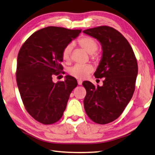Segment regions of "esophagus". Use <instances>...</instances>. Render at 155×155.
Listing matches in <instances>:
<instances>
[{"label": "esophagus", "mask_w": 155, "mask_h": 155, "mask_svg": "<svg viewBox=\"0 0 155 155\" xmlns=\"http://www.w3.org/2000/svg\"><path fill=\"white\" fill-rule=\"evenodd\" d=\"M78 85H82V80H78Z\"/></svg>", "instance_id": "34e87169"}]
</instances>
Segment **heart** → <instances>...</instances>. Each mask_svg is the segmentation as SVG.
Instances as JSON below:
<instances>
[{"label":"heart","instance_id":"1","mask_svg":"<svg viewBox=\"0 0 155 155\" xmlns=\"http://www.w3.org/2000/svg\"><path fill=\"white\" fill-rule=\"evenodd\" d=\"M78 44L89 54H94L98 48L97 42L93 38L88 36L81 37L78 41ZM73 49V44L69 43L64 48L62 51V58L65 62H69L71 59V54ZM93 67L90 64H77L71 67L68 70L69 74L77 79L83 80L88 77V75L93 72Z\"/></svg>","mask_w":155,"mask_h":155}]
</instances>
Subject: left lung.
<instances>
[{"mask_svg":"<svg viewBox=\"0 0 155 155\" xmlns=\"http://www.w3.org/2000/svg\"><path fill=\"white\" fill-rule=\"evenodd\" d=\"M83 32L101 43L103 55L94 75L105 78L102 86L89 81L82 83L86 91L84 109L94 123L107 124L121 115L132 98L138 72L137 60L128 41L117 30L101 26Z\"/></svg>","mask_w":155,"mask_h":155,"instance_id":"left-lung-1","label":"left lung"}]
</instances>
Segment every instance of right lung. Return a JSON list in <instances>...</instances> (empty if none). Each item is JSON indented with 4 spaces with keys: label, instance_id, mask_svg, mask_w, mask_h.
Returning a JSON list of instances; mask_svg holds the SVG:
<instances>
[{
    "label": "right lung",
    "instance_id": "1",
    "mask_svg": "<svg viewBox=\"0 0 155 155\" xmlns=\"http://www.w3.org/2000/svg\"><path fill=\"white\" fill-rule=\"evenodd\" d=\"M82 30L49 26L34 32L19 51L16 81L28 113L44 124L56 123L63 115L70 94L77 80L65 76L63 82L54 83L63 67L62 51Z\"/></svg>",
    "mask_w": 155,
    "mask_h": 155
}]
</instances>
